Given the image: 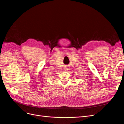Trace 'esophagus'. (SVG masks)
<instances>
[{
    "label": "esophagus",
    "mask_w": 124,
    "mask_h": 124,
    "mask_svg": "<svg viewBox=\"0 0 124 124\" xmlns=\"http://www.w3.org/2000/svg\"><path fill=\"white\" fill-rule=\"evenodd\" d=\"M68 69V68H65V70H66H66H68V69Z\"/></svg>",
    "instance_id": "34e87169"
}]
</instances>
